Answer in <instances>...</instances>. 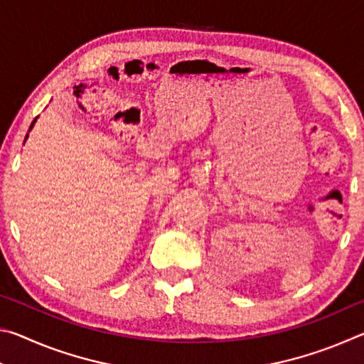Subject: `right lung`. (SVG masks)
Segmentation results:
<instances>
[{
	"mask_svg": "<svg viewBox=\"0 0 364 364\" xmlns=\"http://www.w3.org/2000/svg\"><path fill=\"white\" fill-rule=\"evenodd\" d=\"M36 120H38V117H35V120L32 122V125H30V128H28V132H30V130H32V128H33V125H35V123H36ZM27 138H28V133H27V136H26V139H27Z\"/></svg>",
	"mask_w": 364,
	"mask_h": 364,
	"instance_id": "obj_1",
	"label": "right lung"
}]
</instances>
